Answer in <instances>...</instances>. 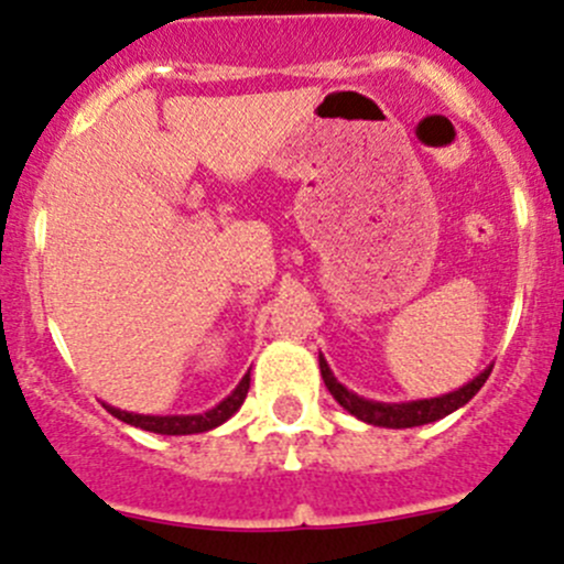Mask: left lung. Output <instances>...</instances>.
<instances>
[{
  "instance_id": "obj_1",
  "label": "left lung",
  "mask_w": 564,
  "mask_h": 564,
  "mask_svg": "<svg viewBox=\"0 0 564 564\" xmlns=\"http://www.w3.org/2000/svg\"><path fill=\"white\" fill-rule=\"evenodd\" d=\"M318 368H322V379L327 384L329 395L340 403L349 414H355L357 420L368 425H379V429H414V425H425V423H436V420L447 417L456 409L469 403L471 398L477 395V390L486 384L488 373H491L494 366H488L486 371L477 373L471 382H466L464 388L445 392V395L436 398H420V401H401V403H384V401H371V398H362L357 392H351L349 388L338 382L329 371L327 360L318 355Z\"/></svg>"
}]
</instances>
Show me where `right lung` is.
Here are the masks:
<instances>
[{
    "label": "right lung",
    "instance_id": "1",
    "mask_svg": "<svg viewBox=\"0 0 564 564\" xmlns=\"http://www.w3.org/2000/svg\"><path fill=\"white\" fill-rule=\"evenodd\" d=\"M248 388H250V371L240 379V384H237L224 401L215 403L213 409H207V412L202 414H135V412H124V409H117V406H108V403H104V406L117 420H122V423L128 425H135V429L141 431H152V434H163V436H187V434H204V431H213L218 429V425H224L226 420L242 406V401H246L248 395Z\"/></svg>",
    "mask_w": 564,
    "mask_h": 564
}]
</instances>
